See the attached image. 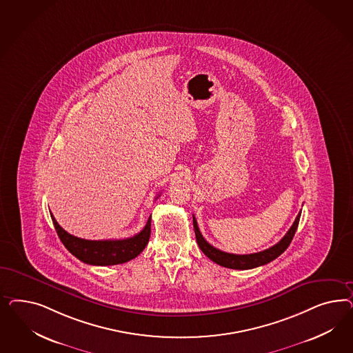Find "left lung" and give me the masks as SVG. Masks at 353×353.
<instances>
[{
    "label": "left lung",
    "mask_w": 353,
    "mask_h": 353,
    "mask_svg": "<svg viewBox=\"0 0 353 353\" xmlns=\"http://www.w3.org/2000/svg\"><path fill=\"white\" fill-rule=\"evenodd\" d=\"M300 211L294 224L291 225L289 232L285 234V236L276 243L274 246L264 250L261 252H256V254H250V255H235V254H228L224 251L217 250L216 247L211 246L205 239L203 235L201 233L196 220L192 216V224H194V232H195V238L198 242V246L203 251L204 255L211 259L216 264L221 265V267L230 268V269H239V270H246V269H252V268L260 267V265H265L268 263L273 261L274 259H277L282 252H285V250L290 246L295 232L298 229L299 225Z\"/></svg>",
    "instance_id": "1"
}]
</instances>
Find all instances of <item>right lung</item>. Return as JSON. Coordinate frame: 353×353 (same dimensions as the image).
Returning <instances> with one entry per match:
<instances>
[{"instance_id":"obj_1","label":"right lung","mask_w":353,"mask_h":353,"mask_svg":"<svg viewBox=\"0 0 353 353\" xmlns=\"http://www.w3.org/2000/svg\"><path fill=\"white\" fill-rule=\"evenodd\" d=\"M53 220L54 228L57 234L62 241L64 247L79 260L90 265H117L127 263L129 260L139 256L149 243L150 233H151V216L145 225V228L139 234L130 236L127 239H106V241H89L77 238L75 235L70 234L64 230L61 225Z\"/></svg>"}]
</instances>
